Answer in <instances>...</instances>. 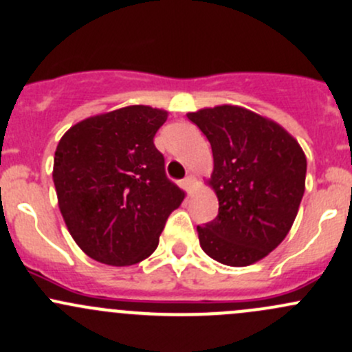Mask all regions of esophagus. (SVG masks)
Instances as JSON below:
<instances>
[{"label": "esophagus", "instance_id": "obj_1", "mask_svg": "<svg viewBox=\"0 0 352 352\" xmlns=\"http://www.w3.org/2000/svg\"><path fill=\"white\" fill-rule=\"evenodd\" d=\"M182 184H184V187L187 188V190H190L192 186H194V177H192V175H187L186 179L182 180Z\"/></svg>", "mask_w": 352, "mask_h": 352}]
</instances>
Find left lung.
Instances as JSON below:
<instances>
[{
	"mask_svg": "<svg viewBox=\"0 0 352 352\" xmlns=\"http://www.w3.org/2000/svg\"><path fill=\"white\" fill-rule=\"evenodd\" d=\"M209 140L219 199L216 219L197 226L212 260L248 266L272 253L290 231L305 190L307 160L285 129L239 106L188 113Z\"/></svg>",
	"mask_w": 352,
	"mask_h": 352,
	"instance_id": "obj_1",
	"label": "left lung"
}]
</instances>
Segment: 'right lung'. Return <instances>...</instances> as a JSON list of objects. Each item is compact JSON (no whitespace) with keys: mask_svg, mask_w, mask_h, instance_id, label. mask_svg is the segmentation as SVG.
<instances>
[{"mask_svg":"<svg viewBox=\"0 0 352 352\" xmlns=\"http://www.w3.org/2000/svg\"><path fill=\"white\" fill-rule=\"evenodd\" d=\"M166 111L128 106L74 124L58 142L54 184L74 241L99 263H140L158 246L184 192L153 138Z\"/></svg>","mask_w":352,"mask_h":352,"instance_id":"1","label":"right lung"}]
</instances>
